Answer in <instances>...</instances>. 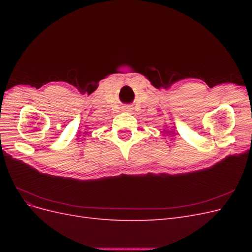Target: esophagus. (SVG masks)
I'll return each mask as SVG.
<instances>
[{
    "label": "esophagus",
    "instance_id": "obj_1",
    "mask_svg": "<svg viewBox=\"0 0 252 252\" xmlns=\"http://www.w3.org/2000/svg\"><path fill=\"white\" fill-rule=\"evenodd\" d=\"M131 109H132V108H130V107H126V108H125V111H131Z\"/></svg>",
    "mask_w": 252,
    "mask_h": 252
}]
</instances>
